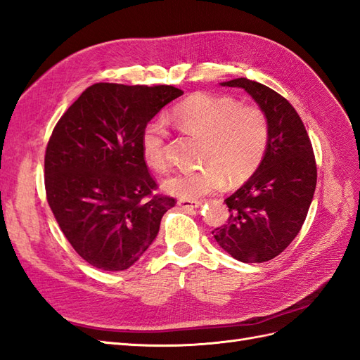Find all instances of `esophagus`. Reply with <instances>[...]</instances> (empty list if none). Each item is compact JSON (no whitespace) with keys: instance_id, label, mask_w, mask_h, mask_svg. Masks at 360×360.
<instances>
[{"instance_id":"34e87169","label":"esophagus","mask_w":360,"mask_h":360,"mask_svg":"<svg viewBox=\"0 0 360 360\" xmlns=\"http://www.w3.org/2000/svg\"><path fill=\"white\" fill-rule=\"evenodd\" d=\"M178 205L182 208H187V210H196V208L202 207V202L200 200H184V199H181L178 202Z\"/></svg>"}]
</instances>
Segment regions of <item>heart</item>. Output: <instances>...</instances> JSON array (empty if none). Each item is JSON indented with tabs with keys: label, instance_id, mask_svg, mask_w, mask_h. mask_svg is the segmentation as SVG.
Segmentation results:
<instances>
[{
	"label": "heart",
	"instance_id": "heart-1",
	"mask_svg": "<svg viewBox=\"0 0 360 360\" xmlns=\"http://www.w3.org/2000/svg\"><path fill=\"white\" fill-rule=\"evenodd\" d=\"M170 122L186 134L203 137L200 161L207 166L173 173L161 182L162 190L184 200H196L231 184L250 178L265 155L270 125L256 105H240L231 96L194 94L170 111ZM167 131L150 120L141 131V157L155 172L167 169Z\"/></svg>",
	"mask_w": 360,
	"mask_h": 360
}]
</instances>
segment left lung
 Segmentation results:
<instances>
[{"mask_svg":"<svg viewBox=\"0 0 360 360\" xmlns=\"http://www.w3.org/2000/svg\"><path fill=\"white\" fill-rule=\"evenodd\" d=\"M221 86L248 91L269 119L270 140L259 167L224 200L228 224L212 233L232 258L259 264L281 255L300 232L316 186L315 157L300 116L283 96L248 78Z\"/></svg>","mask_w":360,"mask_h":360,"instance_id":"1","label":"left lung"}]
</instances>
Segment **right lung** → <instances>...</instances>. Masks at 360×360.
Segmentation results:
<instances>
[{"label": "right lung", "instance_id": "1", "mask_svg": "<svg viewBox=\"0 0 360 360\" xmlns=\"http://www.w3.org/2000/svg\"><path fill=\"white\" fill-rule=\"evenodd\" d=\"M182 94L173 86L98 83L57 122L45 153L46 199L72 248L96 269H129L176 203L152 196L157 182L141 157L140 137Z\"/></svg>", "mask_w": 360, "mask_h": 360}]
</instances>
